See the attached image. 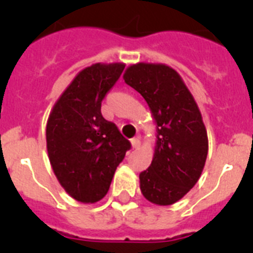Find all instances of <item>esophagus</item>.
<instances>
[{
  "instance_id": "esophagus-1",
  "label": "esophagus",
  "mask_w": 253,
  "mask_h": 253,
  "mask_svg": "<svg viewBox=\"0 0 253 253\" xmlns=\"http://www.w3.org/2000/svg\"><path fill=\"white\" fill-rule=\"evenodd\" d=\"M130 142H131V147H133V148H138V147H139V137L133 138Z\"/></svg>"
}]
</instances>
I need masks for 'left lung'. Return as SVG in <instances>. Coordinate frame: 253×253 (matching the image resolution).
<instances>
[{"mask_svg":"<svg viewBox=\"0 0 253 253\" xmlns=\"http://www.w3.org/2000/svg\"><path fill=\"white\" fill-rule=\"evenodd\" d=\"M124 81L144 97L157 124L153 160L139 175L142 194L153 204L171 205L193 189L204 169L202 114L178 73L165 64H134Z\"/></svg>","mask_w":253,"mask_h":253,"instance_id":"1","label":"left lung"}]
</instances>
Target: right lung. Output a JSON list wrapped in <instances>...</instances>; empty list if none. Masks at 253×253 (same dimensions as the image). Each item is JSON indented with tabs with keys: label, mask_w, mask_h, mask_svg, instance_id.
Wrapping results in <instances>:
<instances>
[{
	"label": "right lung",
	"mask_w": 253,
	"mask_h": 253,
	"mask_svg": "<svg viewBox=\"0 0 253 253\" xmlns=\"http://www.w3.org/2000/svg\"><path fill=\"white\" fill-rule=\"evenodd\" d=\"M122 63L87 67L53 107L46 124L49 161L60 185L73 199L96 203L109 191L114 172L131 148L101 102L124 71Z\"/></svg>",
	"instance_id": "add662e5"
}]
</instances>
